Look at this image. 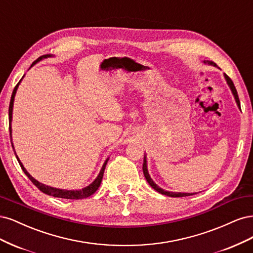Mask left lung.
<instances>
[{"mask_svg": "<svg viewBox=\"0 0 253 253\" xmlns=\"http://www.w3.org/2000/svg\"><path fill=\"white\" fill-rule=\"evenodd\" d=\"M204 63L208 64V65H212V66H215V67H216V64L213 63V62H211V61H207V62L204 61ZM224 77H225V79H226V81H227L228 86H229L230 89H231L232 94L234 95V99H235L236 104H238L239 108H241V103H240V100H239L238 91H236V89H235V87H234L233 82L231 81V79H230L229 77H228L227 75H224ZM143 172H144V175H145V177H146V180H147V182L149 183V185L152 187V188H153L154 190H156V191L162 193V194L167 195V197H171V198H182V197H189V195L195 194V193H184V192H171V191H166V190H164V189H162L161 187H159L156 183H154V182L152 181V178L150 177V175H149V173H148V169H147V160H146V157H145V156H144V163H143Z\"/></svg>", "mask_w": 253, "mask_h": 253, "instance_id": "obj_1", "label": "left lung"}]
</instances>
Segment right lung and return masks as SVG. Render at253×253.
Listing matches in <instances>:
<instances>
[{
    "label": "right lung",
    "instance_id": "add662e5",
    "mask_svg": "<svg viewBox=\"0 0 253 253\" xmlns=\"http://www.w3.org/2000/svg\"><path fill=\"white\" fill-rule=\"evenodd\" d=\"M50 54H45V55H42V56H40V58L37 60V61H35L34 63L31 64V66L30 67H32L34 66L35 64H37L38 62H40L41 60H43V59H46V58H50ZM23 78H24V76H23ZM22 78V79H23ZM22 79L20 80V82L17 84V86L14 87V89H13V91H12V94H11V99H10V104H9V132H10V138H11V121H12V109H13V101H14V96H15V92H17V90H18V87H19V85H20V83H21V81H22ZM12 141V140H11ZM11 145H12V148H13V144H12V142H11ZM13 150H14V148H13ZM15 157H17V160H18V162H19V164H20V166H21V168H22V170L24 171V173H25L28 177H29V180L34 183L38 188L42 191V192H44V193H46V194H48V195H52V197H54V198H61V199H69V200H81V199H85V198H88V197H90L91 194H93L96 190H97V188H99L100 187V185H101V182H102V178H103V174H104V170H105V167H106V164H107V162H108V160H109V158L105 161V163L103 164V167H102V169H101V171H100V173H99V175L96 176V178L95 180L89 185V186H87V187H85V188H83V189H81V190H65V189H59V188H53V187H50V186H47V185H45V184H42V183H40L39 181H37L35 177H32L28 172H27V170L24 168V166H23V164L21 163V161L19 160V158H18V156H17V153H15Z\"/></svg>",
    "mask_w": 253,
    "mask_h": 253
}]
</instances>
